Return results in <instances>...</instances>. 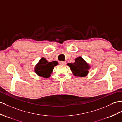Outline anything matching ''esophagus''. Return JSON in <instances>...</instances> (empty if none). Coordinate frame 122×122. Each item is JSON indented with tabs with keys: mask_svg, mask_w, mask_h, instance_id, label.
Masks as SVG:
<instances>
[{
	"mask_svg": "<svg viewBox=\"0 0 122 122\" xmlns=\"http://www.w3.org/2000/svg\"><path fill=\"white\" fill-rule=\"evenodd\" d=\"M66 61H59V64L61 65H66Z\"/></svg>",
	"mask_w": 122,
	"mask_h": 122,
	"instance_id": "1",
	"label": "esophagus"
}]
</instances>
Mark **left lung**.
Instances as JSON below:
<instances>
[{
	"instance_id": "left-lung-1",
	"label": "left lung",
	"mask_w": 122,
	"mask_h": 122,
	"mask_svg": "<svg viewBox=\"0 0 122 122\" xmlns=\"http://www.w3.org/2000/svg\"><path fill=\"white\" fill-rule=\"evenodd\" d=\"M73 63H68L67 65L70 67L74 76L76 77H85L87 76L91 66L81 56L75 59Z\"/></svg>"
}]
</instances>
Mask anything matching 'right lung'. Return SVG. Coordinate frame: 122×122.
Masks as SVG:
<instances>
[{
  "label": "right lung",
  "instance_id": "add662e5",
  "mask_svg": "<svg viewBox=\"0 0 122 122\" xmlns=\"http://www.w3.org/2000/svg\"><path fill=\"white\" fill-rule=\"evenodd\" d=\"M58 65L57 61L49 62L46 59L42 57L35 65L34 71L37 75L44 78H49L53 73L54 67Z\"/></svg>",
  "mask_w": 122,
  "mask_h": 122
}]
</instances>
